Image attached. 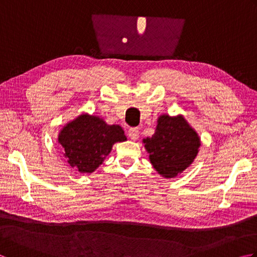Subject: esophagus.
<instances>
[{
	"instance_id": "1",
	"label": "esophagus",
	"mask_w": 257,
	"mask_h": 257,
	"mask_svg": "<svg viewBox=\"0 0 257 257\" xmlns=\"http://www.w3.org/2000/svg\"><path fill=\"white\" fill-rule=\"evenodd\" d=\"M128 136L132 140H137L139 138V130L138 128H130L128 130Z\"/></svg>"
}]
</instances>
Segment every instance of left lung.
<instances>
[{"label": "left lung", "instance_id": "obj_1", "mask_svg": "<svg viewBox=\"0 0 257 257\" xmlns=\"http://www.w3.org/2000/svg\"><path fill=\"white\" fill-rule=\"evenodd\" d=\"M143 144L158 174L171 179L192 165L201 139L182 114L163 113L157 119L155 134L143 139Z\"/></svg>", "mask_w": 257, "mask_h": 257}]
</instances>
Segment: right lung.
I'll return each instance as SVG.
<instances>
[{
  "mask_svg": "<svg viewBox=\"0 0 257 257\" xmlns=\"http://www.w3.org/2000/svg\"><path fill=\"white\" fill-rule=\"evenodd\" d=\"M57 140L73 170L92 173L110 154L112 146L127 138L119 124H108L99 116L84 112L64 125Z\"/></svg>",
  "mask_w": 257,
  "mask_h": 257,
  "instance_id": "right-lung-1",
  "label": "right lung"
}]
</instances>
